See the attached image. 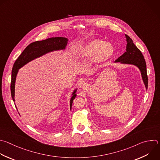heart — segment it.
<instances>
[{
  "instance_id": "heart-1",
  "label": "heart",
  "mask_w": 160,
  "mask_h": 160,
  "mask_svg": "<svg viewBox=\"0 0 160 160\" xmlns=\"http://www.w3.org/2000/svg\"><path fill=\"white\" fill-rule=\"evenodd\" d=\"M114 53L112 45L101 39H93L88 42L81 50L82 58H93L97 63H103L111 59Z\"/></svg>"
}]
</instances>
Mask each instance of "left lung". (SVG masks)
<instances>
[{"instance_id":"1","label":"left lung","mask_w":160,"mask_h":160,"mask_svg":"<svg viewBox=\"0 0 160 160\" xmlns=\"http://www.w3.org/2000/svg\"><path fill=\"white\" fill-rule=\"evenodd\" d=\"M125 36L127 41L126 51L116 60V62H121L122 63L126 64H131L138 67L141 71L142 80L147 89L148 78L147 75L146 64L144 57L141 51L134 44L132 39L127 34H125Z\"/></svg>"}]
</instances>
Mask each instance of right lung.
I'll return each instance as SVG.
<instances>
[{
	"instance_id": "obj_1",
	"label": "right lung",
	"mask_w": 160,
	"mask_h": 160,
	"mask_svg": "<svg viewBox=\"0 0 160 160\" xmlns=\"http://www.w3.org/2000/svg\"><path fill=\"white\" fill-rule=\"evenodd\" d=\"M68 43V39L63 37L51 38L40 41H35L29 44L22 51L21 55L15 62L11 76V92L12 100L14 101V88L16 75L18 70L22 66L31 62V60L38 58L46 53L55 50L63 49L65 48ZM77 89L72 93V97L70 100V109L74 98L76 97Z\"/></svg>"
}]
</instances>
